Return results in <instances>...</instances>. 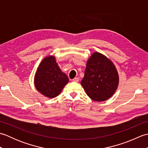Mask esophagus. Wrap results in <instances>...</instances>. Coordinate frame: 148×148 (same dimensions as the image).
<instances>
[{
    "instance_id": "34e87169",
    "label": "esophagus",
    "mask_w": 148,
    "mask_h": 148,
    "mask_svg": "<svg viewBox=\"0 0 148 148\" xmlns=\"http://www.w3.org/2000/svg\"><path fill=\"white\" fill-rule=\"evenodd\" d=\"M79 79L78 77H75V78H74L73 79H72V81H74V82H76V83H77V82H79Z\"/></svg>"
}]
</instances>
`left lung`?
<instances>
[{"label": "left lung", "instance_id": "left-lung-1", "mask_svg": "<svg viewBox=\"0 0 148 148\" xmlns=\"http://www.w3.org/2000/svg\"><path fill=\"white\" fill-rule=\"evenodd\" d=\"M119 75L111 60L94 52L86 62L81 84L91 99L97 102L108 100L118 88Z\"/></svg>", "mask_w": 148, "mask_h": 148}]
</instances>
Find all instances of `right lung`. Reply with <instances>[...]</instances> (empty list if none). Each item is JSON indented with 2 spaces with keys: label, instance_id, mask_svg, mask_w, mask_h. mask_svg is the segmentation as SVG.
Wrapping results in <instances>:
<instances>
[{
  "label": "right lung",
  "instance_id": "add662e5",
  "mask_svg": "<svg viewBox=\"0 0 148 148\" xmlns=\"http://www.w3.org/2000/svg\"><path fill=\"white\" fill-rule=\"evenodd\" d=\"M68 82V77L58 67L55 56L42 59L34 76V85L40 93L49 99L55 98Z\"/></svg>",
  "mask_w": 148,
  "mask_h": 148
}]
</instances>
